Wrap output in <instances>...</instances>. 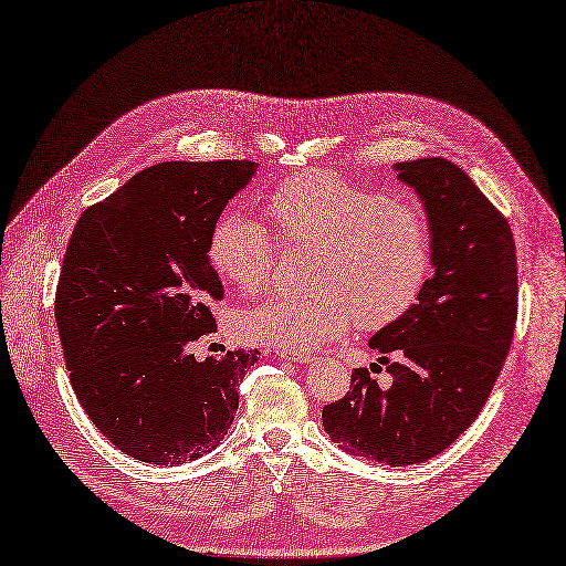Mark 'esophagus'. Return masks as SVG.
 <instances>
[{
    "instance_id": "1",
    "label": "esophagus",
    "mask_w": 566,
    "mask_h": 566,
    "mask_svg": "<svg viewBox=\"0 0 566 566\" xmlns=\"http://www.w3.org/2000/svg\"><path fill=\"white\" fill-rule=\"evenodd\" d=\"M282 359L286 361H294V364H307V361H315L313 355H305V353H289V350H282L280 353Z\"/></svg>"
}]
</instances>
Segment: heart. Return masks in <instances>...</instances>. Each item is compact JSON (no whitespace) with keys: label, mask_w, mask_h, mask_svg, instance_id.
<instances>
[{"label":"heart","mask_w":566,"mask_h":566,"mask_svg":"<svg viewBox=\"0 0 566 566\" xmlns=\"http://www.w3.org/2000/svg\"><path fill=\"white\" fill-rule=\"evenodd\" d=\"M280 240L317 244L313 291L272 294L237 317V332L265 348L305 353L348 332L357 317L378 329L421 296L432 268L426 213L334 171L289 176L265 195ZM213 272L240 291L263 289L275 268L270 232L242 211H226L209 232Z\"/></svg>","instance_id":"1"}]
</instances>
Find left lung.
<instances>
[{"mask_svg": "<svg viewBox=\"0 0 566 566\" xmlns=\"http://www.w3.org/2000/svg\"><path fill=\"white\" fill-rule=\"evenodd\" d=\"M392 169L428 216L432 277L369 338L390 386L355 369L322 423L345 453L399 468L442 453L482 411L515 332L517 256L507 221L455 164L423 157Z\"/></svg>", "mask_w": 566, "mask_h": 566, "instance_id": "1", "label": "left lung"}]
</instances>
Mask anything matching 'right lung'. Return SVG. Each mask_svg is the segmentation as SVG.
<instances>
[{"label": "right lung", "instance_id": "add662e5", "mask_svg": "<svg viewBox=\"0 0 566 566\" xmlns=\"http://www.w3.org/2000/svg\"><path fill=\"white\" fill-rule=\"evenodd\" d=\"M259 164L161 161L143 169L72 230L56 322L82 409L119 451L155 465L202 459L240 407L259 350L197 359L223 298L207 242Z\"/></svg>", "mask_w": 566, "mask_h": 566}]
</instances>
